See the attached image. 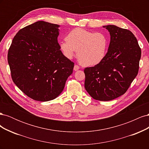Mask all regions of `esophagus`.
Wrapping results in <instances>:
<instances>
[{
    "mask_svg": "<svg viewBox=\"0 0 149 149\" xmlns=\"http://www.w3.org/2000/svg\"><path fill=\"white\" fill-rule=\"evenodd\" d=\"M79 69V66L77 65H75L74 66V71H78Z\"/></svg>",
    "mask_w": 149,
    "mask_h": 149,
    "instance_id": "1",
    "label": "esophagus"
}]
</instances>
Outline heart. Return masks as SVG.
Returning a JSON list of instances; mask_svg holds the SVG:
<instances>
[{
    "label": "heart",
    "instance_id": "obj_1",
    "mask_svg": "<svg viewBox=\"0 0 149 149\" xmlns=\"http://www.w3.org/2000/svg\"><path fill=\"white\" fill-rule=\"evenodd\" d=\"M65 38L59 44L63 54L71 59L78 51V60L83 66L97 65L106 57L109 40L104 33L76 28L71 30Z\"/></svg>",
    "mask_w": 149,
    "mask_h": 149
}]
</instances>
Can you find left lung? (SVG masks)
<instances>
[{
	"label": "left lung",
	"mask_w": 149,
	"mask_h": 149,
	"mask_svg": "<svg viewBox=\"0 0 149 149\" xmlns=\"http://www.w3.org/2000/svg\"><path fill=\"white\" fill-rule=\"evenodd\" d=\"M104 27L111 35L109 48L101 63L84 68V87L94 100L107 101L127 91L138 74L141 49L130 30L112 25Z\"/></svg>",
	"instance_id": "obj_1"
}]
</instances>
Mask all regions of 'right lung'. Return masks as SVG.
<instances>
[{"instance_id":"right-lung-1","label":"right lung","mask_w":149,"mask_h":149,"mask_svg":"<svg viewBox=\"0 0 149 149\" xmlns=\"http://www.w3.org/2000/svg\"><path fill=\"white\" fill-rule=\"evenodd\" d=\"M59 25L38 21L13 37L7 59L17 86L35 101H48L60 95L74 63L60 50Z\"/></svg>"}]
</instances>
